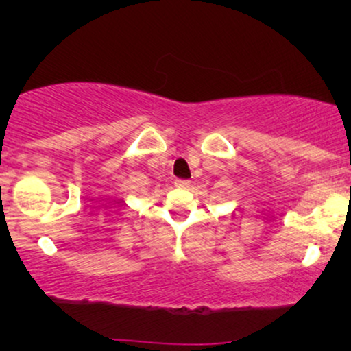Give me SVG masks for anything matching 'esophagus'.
I'll list each match as a JSON object with an SVG mask.
<instances>
[{"label":"esophagus","mask_w":351,"mask_h":351,"mask_svg":"<svg viewBox=\"0 0 351 351\" xmlns=\"http://www.w3.org/2000/svg\"><path fill=\"white\" fill-rule=\"evenodd\" d=\"M174 185L177 189H189L190 186V180H184V179H176Z\"/></svg>","instance_id":"1"}]
</instances>
